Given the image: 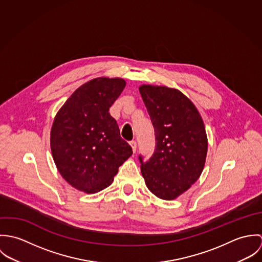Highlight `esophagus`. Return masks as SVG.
<instances>
[{
	"instance_id": "1",
	"label": "esophagus",
	"mask_w": 262,
	"mask_h": 262,
	"mask_svg": "<svg viewBox=\"0 0 262 262\" xmlns=\"http://www.w3.org/2000/svg\"><path fill=\"white\" fill-rule=\"evenodd\" d=\"M129 143H130L131 147H132V149H133V152H135L136 148H137V142H136L135 140H132V141H130Z\"/></svg>"
}]
</instances>
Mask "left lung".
<instances>
[{
  "instance_id": "8db88e82",
  "label": "left lung",
  "mask_w": 262,
  "mask_h": 262,
  "mask_svg": "<svg viewBox=\"0 0 262 262\" xmlns=\"http://www.w3.org/2000/svg\"><path fill=\"white\" fill-rule=\"evenodd\" d=\"M139 91L155 136L149 159L138 156L141 172L152 193L173 200L203 171L208 149L204 122L193 104L178 90L144 84Z\"/></svg>"
}]
</instances>
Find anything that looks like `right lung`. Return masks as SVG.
Returning <instances> with one entry per match:
<instances>
[{
  "label": "right lung",
  "mask_w": 262,
  "mask_h": 262,
  "mask_svg": "<svg viewBox=\"0 0 262 262\" xmlns=\"http://www.w3.org/2000/svg\"><path fill=\"white\" fill-rule=\"evenodd\" d=\"M126 82L98 77L79 86L56 114L50 133L51 152L62 178L85 192L109 187L133 151L109 113Z\"/></svg>",
  "instance_id": "1"
}]
</instances>
